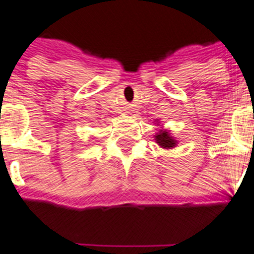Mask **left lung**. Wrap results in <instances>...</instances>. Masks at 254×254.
Returning a JSON list of instances; mask_svg holds the SVG:
<instances>
[{
    "label": "left lung",
    "mask_w": 254,
    "mask_h": 254,
    "mask_svg": "<svg viewBox=\"0 0 254 254\" xmlns=\"http://www.w3.org/2000/svg\"><path fill=\"white\" fill-rule=\"evenodd\" d=\"M157 140L159 144L162 145V147H173L175 145V141H173V139H170L169 134H168V132H162L159 133L157 136Z\"/></svg>",
    "instance_id": "left-lung-1"
}]
</instances>
